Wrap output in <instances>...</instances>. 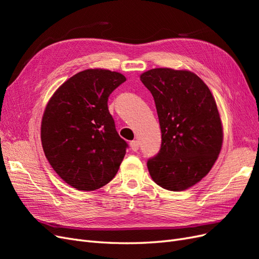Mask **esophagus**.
<instances>
[{"mask_svg": "<svg viewBox=\"0 0 259 259\" xmlns=\"http://www.w3.org/2000/svg\"><path fill=\"white\" fill-rule=\"evenodd\" d=\"M130 146H131L133 151H138L139 150V143L137 142V140H133V142L130 143Z\"/></svg>", "mask_w": 259, "mask_h": 259, "instance_id": "obj_1", "label": "esophagus"}]
</instances>
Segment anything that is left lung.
<instances>
[{
    "mask_svg": "<svg viewBox=\"0 0 259 259\" xmlns=\"http://www.w3.org/2000/svg\"><path fill=\"white\" fill-rule=\"evenodd\" d=\"M152 94L162 133L158 154L147 162L153 182L183 191L207 175L223 145L215 99L200 77L186 70L156 68L140 75Z\"/></svg>",
    "mask_w": 259,
    "mask_h": 259,
    "instance_id": "obj_1",
    "label": "left lung"
}]
</instances>
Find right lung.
Wrapping results in <instances>:
<instances>
[{
	"label": "right lung",
	"instance_id": "right-lung-1",
	"mask_svg": "<svg viewBox=\"0 0 259 259\" xmlns=\"http://www.w3.org/2000/svg\"><path fill=\"white\" fill-rule=\"evenodd\" d=\"M125 81L110 70H84L62 84L45 108V156L59 177L77 190L107 185L126 153L128 145L117 134L108 109L110 94Z\"/></svg>",
	"mask_w": 259,
	"mask_h": 259
}]
</instances>
